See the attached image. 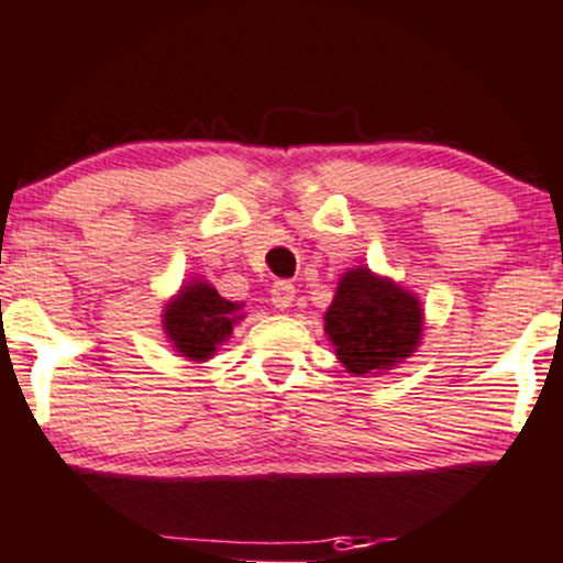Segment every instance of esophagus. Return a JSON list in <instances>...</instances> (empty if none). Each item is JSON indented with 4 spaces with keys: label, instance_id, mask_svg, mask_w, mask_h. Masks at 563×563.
<instances>
[{
    "label": "esophagus",
    "instance_id": "1",
    "mask_svg": "<svg viewBox=\"0 0 563 563\" xmlns=\"http://www.w3.org/2000/svg\"><path fill=\"white\" fill-rule=\"evenodd\" d=\"M295 300V284L289 282H276L274 287H271V303H274L276 308H289L292 306Z\"/></svg>",
    "mask_w": 563,
    "mask_h": 563
}]
</instances>
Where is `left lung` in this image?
Returning a JSON list of instances; mask_svg holds the SVG:
<instances>
[{"label": "left lung", "instance_id": "obj_1", "mask_svg": "<svg viewBox=\"0 0 563 563\" xmlns=\"http://www.w3.org/2000/svg\"><path fill=\"white\" fill-rule=\"evenodd\" d=\"M324 332L352 376H380L419 349L424 306L402 284L356 265L338 279Z\"/></svg>", "mask_w": 563, "mask_h": 563}]
</instances>
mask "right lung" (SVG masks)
I'll use <instances>...</instances> for the list:
<instances>
[{
  "label": "right lung",
  "instance_id": "add662e5",
  "mask_svg": "<svg viewBox=\"0 0 563 563\" xmlns=\"http://www.w3.org/2000/svg\"><path fill=\"white\" fill-rule=\"evenodd\" d=\"M244 317V303L225 300L214 284L192 279L185 282L168 303H163L161 324L174 352L190 362H207L233 335V328Z\"/></svg>",
  "mask_w": 563,
  "mask_h": 563
}]
</instances>
